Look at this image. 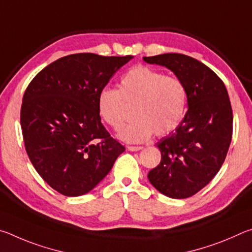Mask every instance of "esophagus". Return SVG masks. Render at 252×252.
Here are the masks:
<instances>
[{
	"label": "esophagus",
	"mask_w": 252,
	"mask_h": 252,
	"mask_svg": "<svg viewBox=\"0 0 252 252\" xmlns=\"http://www.w3.org/2000/svg\"><path fill=\"white\" fill-rule=\"evenodd\" d=\"M141 149H142V147H134V146L127 147V150L129 151H139V150H141Z\"/></svg>",
	"instance_id": "1"
}]
</instances>
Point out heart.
I'll list each match as a JSON object with an SVG mask.
<instances>
[{"instance_id":"1","label":"heart","mask_w":252,"mask_h":252,"mask_svg":"<svg viewBox=\"0 0 252 252\" xmlns=\"http://www.w3.org/2000/svg\"><path fill=\"white\" fill-rule=\"evenodd\" d=\"M126 103L135 104L136 119L121 131L120 138L143 142L153 133L161 136L177 129L185 118L188 91L178 76L136 65L121 78L120 90L105 87L97 95L100 116L114 130H120L126 120Z\"/></svg>"}]
</instances>
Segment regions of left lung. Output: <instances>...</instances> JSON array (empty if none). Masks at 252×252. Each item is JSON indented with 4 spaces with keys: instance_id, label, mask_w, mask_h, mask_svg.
<instances>
[{
    "instance_id": "1",
    "label": "left lung",
    "mask_w": 252,
    "mask_h": 252,
    "mask_svg": "<svg viewBox=\"0 0 252 252\" xmlns=\"http://www.w3.org/2000/svg\"><path fill=\"white\" fill-rule=\"evenodd\" d=\"M149 64L168 67L185 83L188 111L174 132L158 142L161 161L148 179L162 194L173 199L193 195L221 168L232 138V109L218 75L185 54L144 57Z\"/></svg>"
}]
</instances>
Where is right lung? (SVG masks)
Masks as SVG:
<instances>
[{
    "label": "right lung",
    "instance_id": "obj_1",
    "mask_svg": "<svg viewBox=\"0 0 252 252\" xmlns=\"http://www.w3.org/2000/svg\"><path fill=\"white\" fill-rule=\"evenodd\" d=\"M132 58L66 55L45 66L25 90L21 106L25 150L37 173L59 193H88L126 150L101 123L97 95Z\"/></svg>",
    "mask_w": 252,
    "mask_h": 252
}]
</instances>
